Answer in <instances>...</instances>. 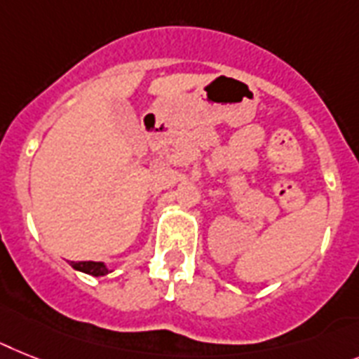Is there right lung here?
Wrapping results in <instances>:
<instances>
[{
    "label": "right lung",
    "instance_id": "add662e5",
    "mask_svg": "<svg viewBox=\"0 0 359 359\" xmlns=\"http://www.w3.org/2000/svg\"><path fill=\"white\" fill-rule=\"evenodd\" d=\"M71 268L82 273L93 275V277H104V275L111 273V269L104 264V262H71Z\"/></svg>",
    "mask_w": 359,
    "mask_h": 359
}]
</instances>
